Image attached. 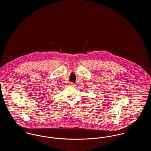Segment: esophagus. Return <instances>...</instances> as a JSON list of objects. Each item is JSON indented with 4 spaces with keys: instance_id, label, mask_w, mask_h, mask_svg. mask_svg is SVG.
I'll return each instance as SVG.
<instances>
[{
    "instance_id": "obj_1",
    "label": "esophagus",
    "mask_w": 151,
    "mask_h": 151,
    "mask_svg": "<svg viewBox=\"0 0 151 151\" xmlns=\"http://www.w3.org/2000/svg\"><path fill=\"white\" fill-rule=\"evenodd\" d=\"M70 86H75V84L74 83H73L71 82V83H70Z\"/></svg>"
}]
</instances>
